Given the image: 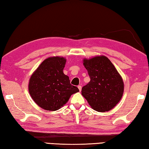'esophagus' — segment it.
Instances as JSON below:
<instances>
[{"label": "esophagus", "instance_id": "1", "mask_svg": "<svg viewBox=\"0 0 149 149\" xmlns=\"http://www.w3.org/2000/svg\"><path fill=\"white\" fill-rule=\"evenodd\" d=\"M78 88H79V91H81V89H82V86H81V85H79V86H78Z\"/></svg>", "mask_w": 149, "mask_h": 149}]
</instances>
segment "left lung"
<instances>
[{
	"mask_svg": "<svg viewBox=\"0 0 149 149\" xmlns=\"http://www.w3.org/2000/svg\"><path fill=\"white\" fill-rule=\"evenodd\" d=\"M90 81L82 88L81 94L93 109L109 111L121 100L124 84L121 75L110 60L104 56L84 59Z\"/></svg>",
	"mask_w": 149,
	"mask_h": 149,
	"instance_id": "left-lung-1",
	"label": "left lung"
}]
</instances>
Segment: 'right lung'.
<instances>
[{
	"label": "right lung",
	"mask_w": 149,
	"mask_h": 149,
	"mask_svg": "<svg viewBox=\"0 0 149 149\" xmlns=\"http://www.w3.org/2000/svg\"><path fill=\"white\" fill-rule=\"evenodd\" d=\"M66 61L63 57H50L31 75L28 87L29 94L43 109L58 110L68 102L72 94L79 91L63 73Z\"/></svg>",
	"instance_id": "right-lung-1"
}]
</instances>
